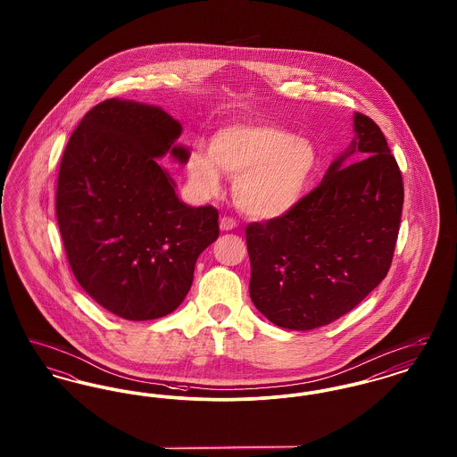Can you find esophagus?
<instances>
[{
  "mask_svg": "<svg viewBox=\"0 0 457 457\" xmlns=\"http://www.w3.org/2000/svg\"><path fill=\"white\" fill-rule=\"evenodd\" d=\"M219 226H220L222 231H231V229L237 228V220L224 216V218H220V220H219Z\"/></svg>",
  "mask_w": 457,
  "mask_h": 457,
  "instance_id": "obj_1",
  "label": "esophagus"
}]
</instances>
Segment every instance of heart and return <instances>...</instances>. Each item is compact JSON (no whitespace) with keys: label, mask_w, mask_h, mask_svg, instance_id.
<instances>
[{"label":"heart","mask_w":457,"mask_h":457,"mask_svg":"<svg viewBox=\"0 0 457 457\" xmlns=\"http://www.w3.org/2000/svg\"><path fill=\"white\" fill-rule=\"evenodd\" d=\"M319 168L315 145L269 123H235L218 131L211 149H195L188 174L202 195H216L222 171L235 179L239 209L257 219L289 212Z\"/></svg>","instance_id":"b5f03b06"}]
</instances>
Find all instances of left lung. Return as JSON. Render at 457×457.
Listing matches in <instances>:
<instances>
[{"mask_svg":"<svg viewBox=\"0 0 457 457\" xmlns=\"http://www.w3.org/2000/svg\"><path fill=\"white\" fill-rule=\"evenodd\" d=\"M403 202V176L384 133L356 112L353 142L320 185L284 216L246 226L257 310L291 330L351 312L391 269Z\"/></svg>","mask_w":457,"mask_h":457,"instance_id":"obj_1","label":"left lung"}]
</instances>
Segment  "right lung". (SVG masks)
I'll return each mask as SVG.
<instances>
[{"mask_svg":"<svg viewBox=\"0 0 457 457\" xmlns=\"http://www.w3.org/2000/svg\"><path fill=\"white\" fill-rule=\"evenodd\" d=\"M181 125L166 111L108 99L82 118L62 157L56 218L66 259L88 296L127 320L176 310L198 255L219 237L212 205L190 207L155 157L171 151Z\"/></svg>","mask_w":457,"mask_h":457,"instance_id":"obj_1","label":"right lung"}]
</instances>
